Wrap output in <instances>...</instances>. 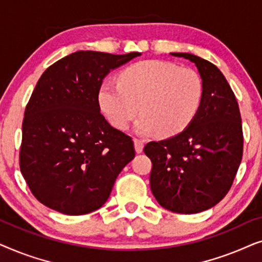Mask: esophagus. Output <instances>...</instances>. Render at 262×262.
I'll return each mask as SVG.
<instances>
[{
	"mask_svg": "<svg viewBox=\"0 0 262 262\" xmlns=\"http://www.w3.org/2000/svg\"><path fill=\"white\" fill-rule=\"evenodd\" d=\"M134 143H135V149L136 151L138 154H141L143 151V148H144V142L142 141V139H138V138H135L134 139Z\"/></svg>",
	"mask_w": 262,
	"mask_h": 262,
	"instance_id": "esophagus-1",
	"label": "esophagus"
}]
</instances>
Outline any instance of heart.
<instances>
[{"instance_id": "obj_1", "label": "heart", "mask_w": 262, "mask_h": 262, "mask_svg": "<svg viewBox=\"0 0 262 262\" xmlns=\"http://www.w3.org/2000/svg\"><path fill=\"white\" fill-rule=\"evenodd\" d=\"M204 98L200 75L191 68L162 60H143L121 71L118 83L103 81L99 88L100 110L110 124L126 130L139 110L135 130L173 137L186 130L199 113Z\"/></svg>"}]
</instances>
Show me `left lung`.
Segmentation results:
<instances>
[{
    "mask_svg": "<svg viewBox=\"0 0 262 262\" xmlns=\"http://www.w3.org/2000/svg\"><path fill=\"white\" fill-rule=\"evenodd\" d=\"M195 64L204 84L199 113L174 137L149 142L150 188L157 203L177 213L209 210L227 195L243 152L241 114L224 75L191 53H170Z\"/></svg>",
    "mask_w": 262,
    "mask_h": 262,
    "instance_id": "obj_1",
    "label": "left lung"
}]
</instances>
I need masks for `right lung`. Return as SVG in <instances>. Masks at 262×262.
<instances>
[{
	"label": "right lung",
	"mask_w": 262,
	"mask_h": 262,
	"mask_svg": "<svg viewBox=\"0 0 262 262\" xmlns=\"http://www.w3.org/2000/svg\"><path fill=\"white\" fill-rule=\"evenodd\" d=\"M138 56L77 51L39 78L25 110L20 169L45 206L70 216L100 209L134 160L132 138L100 113L98 93L111 70Z\"/></svg>",
	"instance_id": "add662e5"
}]
</instances>
